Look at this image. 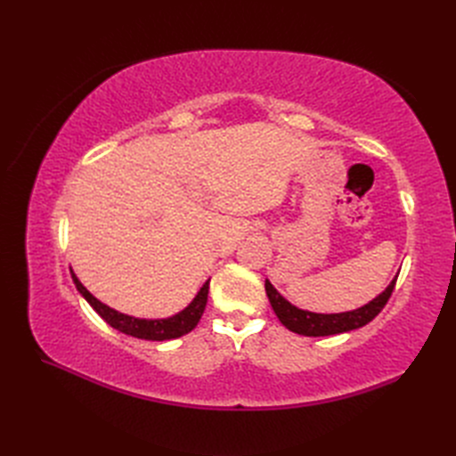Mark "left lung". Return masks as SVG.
<instances>
[{
  "mask_svg": "<svg viewBox=\"0 0 456 456\" xmlns=\"http://www.w3.org/2000/svg\"><path fill=\"white\" fill-rule=\"evenodd\" d=\"M395 280H397V275L377 298L367 302L365 306L357 308V310H350V312H340V314H315V312L297 308L285 297H281L278 293V289H275L268 280H266L265 287H266V295H268V300H270L275 315L280 317V322L289 330H293V333H297V335H305V337H329V335L348 333V330L360 329V327L367 325L369 322L375 320L379 312L386 306V302H388L394 287H395Z\"/></svg>",
  "mask_w": 456,
  "mask_h": 456,
  "instance_id": "obj_1",
  "label": "left lung"
}]
</instances>
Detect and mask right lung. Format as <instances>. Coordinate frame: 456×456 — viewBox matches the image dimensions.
Here are the masks:
<instances>
[{
	"label": "right lung",
	"instance_id": "add662e5",
	"mask_svg": "<svg viewBox=\"0 0 456 456\" xmlns=\"http://www.w3.org/2000/svg\"><path fill=\"white\" fill-rule=\"evenodd\" d=\"M70 272H72L76 289L81 293V297L89 302L91 308L99 314L110 327L118 329L119 333H126L129 337L142 338V340H171L190 333V330L200 323L207 305V295H209V280H207L200 289V293L184 310H181L171 317H163V320H144V317L127 315L110 308L108 305H104V302H101L87 291V287L77 280L74 270Z\"/></svg>",
	"mask_w": 456,
	"mask_h": 456
}]
</instances>
